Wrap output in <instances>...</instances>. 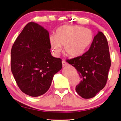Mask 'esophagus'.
I'll return each mask as SVG.
<instances>
[{
    "mask_svg": "<svg viewBox=\"0 0 121 121\" xmlns=\"http://www.w3.org/2000/svg\"><path fill=\"white\" fill-rule=\"evenodd\" d=\"M68 65V63H67V62H65V60L62 61V65H63V67L66 66V65Z\"/></svg>",
    "mask_w": 121,
    "mask_h": 121,
    "instance_id": "obj_1",
    "label": "esophagus"
}]
</instances>
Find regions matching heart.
Masks as SVG:
<instances>
[{
  "mask_svg": "<svg viewBox=\"0 0 121 121\" xmlns=\"http://www.w3.org/2000/svg\"><path fill=\"white\" fill-rule=\"evenodd\" d=\"M90 29L80 26H63L56 30L54 35L50 36V45L54 54L59 55L64 46L67 56L75 57L84 53L93 40Z\"/></svg>",
  "mask_w": 121,
  "mask_h": 121,
  "instance_id": "1",
  "label": "heart"
}]
</instances>
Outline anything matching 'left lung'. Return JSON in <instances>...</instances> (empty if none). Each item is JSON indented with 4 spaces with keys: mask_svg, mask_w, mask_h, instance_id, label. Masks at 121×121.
Segmentation results:
<instances>
[{
    "mask_svg": "<svg viewBox=\"0 0 121 121\" xmlns=\"http://www.w3.org/2000/svg\"><path fill=\"white\" fill-rule=\"evenodd\" d=\"M67 62L75 67L82 78L76 87L77 93L84 99L94 97L106 85L111 65L106 37L98 31L87 52Z\"/></svg>",
    "mask_w": 121,
    "mask_h": 121,
    "instance_id": "1",
    "label": "left lung"
}]
</instances>
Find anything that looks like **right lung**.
Masks as SVG:
<instances>
[{"label": "right lung", "instance_id": "add662e5", "mask_svg": "<svg viewBox=\"0 0 121 121\" xmlns=\"http://www.w3.org/2000/svg\"><path fill=\"white\" fill-rule=\"evenodd\" d=\"M49 32L34 22L28 23L11 50V71L18 86L29 96L42 95L49 90L62 60L52 56Z\"/></svg>", "mask_w": 121, "mask_h": 121}]
</instances>
